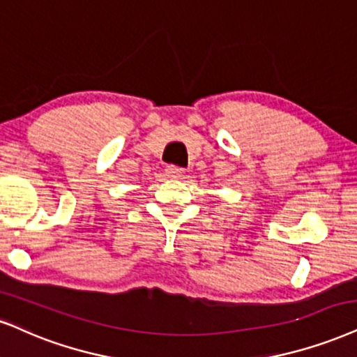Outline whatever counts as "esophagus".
<instances>
[{
	"label": "esophagus",
	"mask_w": 357,
	"mask_h": 357,
	"mask_svg": "<svg viewBox=\"0 0 357 357\" xmlns=\"http://www.w3.org/2000/svg\"><path fill=\"white\" fill-rule=\"evenodd\" d=\"M165 172H167V175L172 178H180V177H183V174H185V170H183L182 167H177V165H169L165 169Z\"/></svg>",
	"instance_id": "esophagus-1"
}]
</instances>
